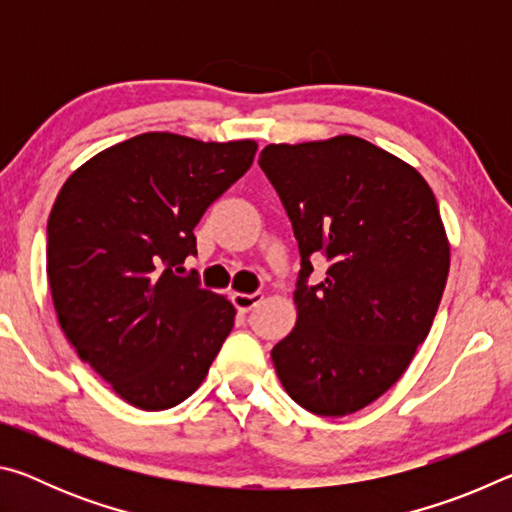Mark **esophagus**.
<instances>
[{"mask_svg": "<svg viewBox=\"0 0 512 512\" xmlns=\"http://www.w3.org/2000/svg\"><path fill=\"white\" fill-rule=\"evenodd\" d=\"M262 300H264V296L259 291L257 293H235V296H232V302H235V307L239 311H250L253 307H257Z\"/></svg>", "mask_w": 512, "mask_h": 512, "instance_id": "esophagus-1", "label": "esophagus"}]
</instances>
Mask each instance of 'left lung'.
<instances>
[{"mask_svg": "<svg viewBox=\"0 0 512 512\" xmlns=\"http://www.w3.org/2000/svg\"><path fill=\"white\" fill-rule=\"evenodd\" d=\"M259 167L300 248L298 318L271 357L302 409L341 418L384 395L427 339L449 273V239L418 171L354 135L268 144ZM326 280L306 284L310 259Z\"/></svg>", "mask_w": 512, "mask_h": 512, "instance_id": "8db88e82", "label": "left lung"}]
</instances>
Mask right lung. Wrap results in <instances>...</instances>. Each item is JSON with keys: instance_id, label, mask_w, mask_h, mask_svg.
I'll list each match as a JSON object with an SVG mask.
<instances>
[{"instance_id": "add662e5", "label": "right lung", "mask_w": 512, "mask_h": 512, "mask_svg": "<svg viewBox=\"0 0 512 512\" xmlns=\"http://www.w3.org/2000/svg\"><path fill=\"white\" fill-rule=\"evenodd\" d=\"M255 151L142 133L81 164L56 196L47 277L60 329L135 409L187 400L235 325L228 298L173 268L196 255L194 228Z\"/></svg>"}]
</instances>
